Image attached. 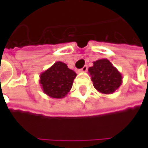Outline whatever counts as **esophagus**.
Listing matches in <instances>:
<instances>
[{
	"label": "esophagus",
	"instance_id": "1",
	"mask_svg": "<svg viewBox=\"0 0 148 148\" xmlns=\"http://www.w3.org/2000/svg\"><path fill=\"white\" fill-rule=\"evenodd\" d=\"M87 69H88V67L86 65V66H84L81 69H79V72H86V71H87Z\"/></svg>",
	"mask_w": 148,
	"mask_h": 148
}]
</instances>
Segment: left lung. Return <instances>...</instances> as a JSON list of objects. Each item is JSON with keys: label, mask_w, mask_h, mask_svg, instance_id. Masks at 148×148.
Wrapping results in <instances>:
<instances>
[{"label": "left lung", "mask_w": 148, "mask_h": 148, "mask_svg": "<svg viewBox=\"0 0 148 148\" xmlns=\"http://www.w3.org/2000/svg\"><path fill=\"white\" fill-rule=\"evenodd\" d=\"M88 72L93 86L103 94L113 93L122 85V74L108 59L93 62V66L88 69Z\"/></svg>", "instance_id": "obj_1"}]
</instances>
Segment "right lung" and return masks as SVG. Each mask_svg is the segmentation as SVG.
Segmentation results:
<instances>
[{
    "mask_svg": "<svg viewBox=\"0 0 148 148\" xmlns=\"http://www.w3.org/2000/svg\"><path fill=\"white\" fill-rule=\"evenodd\" d=\"M76 73L62 62H56L40 74L43 92L53 99H62L72 88Z\"/></svg>",
    "mask_w": 148,
    "mask_h": 148,
    "instance_id": "obj_1",
    "label": "right lung"
}]
</instances>
